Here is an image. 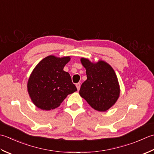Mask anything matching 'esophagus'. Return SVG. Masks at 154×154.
<instances>
[{
  "label": "esophagus",
  "mask_w": 154,
  "mask_h": 154,
  "mask_svg": "<svg viewBox=\"0 0 154 154\" xmlns=\"http://www.w3.org/2000/svg\"><path fill=\"white\" fill-rule=\"evenodd\" d=\"M76 88H77V90H79L80 88V83H77V84H76Z\"/></svg>",
  "instance_id": "obj_1"
}]
</instances>
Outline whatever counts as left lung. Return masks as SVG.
<instances>
[{"label":"left lung","mask_w":154,"mask_h":154,"mask_svg":"<svg viewBox=\"0 0 154 154\" xmlns=\"http://www.w3.org/2000/svg\"><path fill=\"white\" fill-rule=\"evenodd\" d=\"M86 68L87 80L80 87V95L96 110L104 112L111 108L120 96V86L113 68L100 60L93 64L81 58Z\"/></svg>","instance_id":"left-lung-1"}]
</instances>
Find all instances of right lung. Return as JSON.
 I'll use <instances>...</instances> for the list:
<instances>
[{
  "label": "right lung",
  "mask_w": 154,
  "mask_h": 154,
  "mask_svg": "<svg viewBox=\"0 0 154 154\" xmlns=\"http://www.w3.org/2000/svg\"><path fill=\"white\" fill-rule=\"evenodd\" d=\"M70 56H48L34 69L28 82V91L36 107L50 110L58 107L68 94L77 91L69 73L63 70Z\"/></svg>",
  "instance_id": "1"
}]
</instances>
